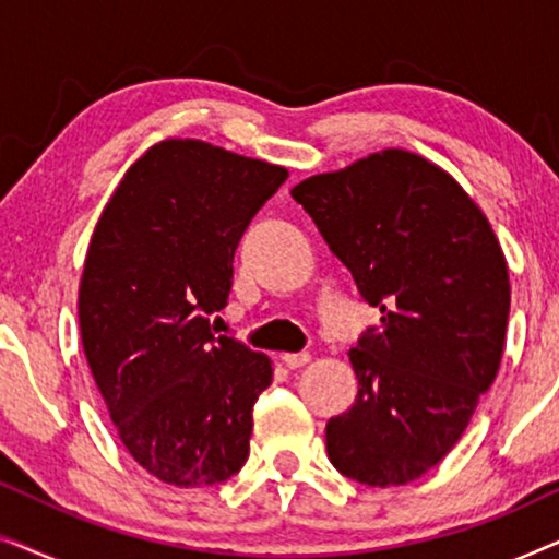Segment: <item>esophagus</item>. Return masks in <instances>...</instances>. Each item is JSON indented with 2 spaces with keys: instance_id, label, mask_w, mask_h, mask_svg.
<instances>
[{
  "instance_id": "obj_1",
  "label": "esophagus",
  "mask_w": 559,
  "mask_h": 559,
  "mask_svg": "<svg viewBox=\"0 0 559 559\" xmlns=\"http://www.w3.org/2000/svg\"><path fill=\"white\" fill-rule=\"evenodd\" d=\"M310 354H305V350H302V354H285V356H282V364H285L287 366V369H300V366H305V364H310Z\"/></svg>"
}]
</instances>
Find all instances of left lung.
Instances as JSON below:
<instances>
[{"label": "left lung", "instance_id": "left-lung-1", "mask_svg": "<svg viewBox=\"0 0 559 559\" xmlns=\"http://www.w3.org/2000/svg\"><path fill=\"white\" fill-rule=\"evenodd\" d=\"M293 198L381 310L348 354L358 394L325 425L328 457L358 484L404 486L450 453L499 373L507 259L473 198L415 152L312 175Z\"/></svg>", "mask_w": 559, "mask_h": 559}]
</instances>
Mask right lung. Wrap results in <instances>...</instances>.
I'll return each instance as SVG.
<instances>
[{
    "label": "right lung",
    "mask_w": 559,
    "mask_h": 559,
    "mask_svg": "<svg viewBox=\"0 0 559 559\" xmlns=\"http://www.w3.org/2000/svg\"><path fill=\"white\" fill-rule=\"evenodd\" d=\"M287 170L201 140H165L129 167L91 236L79 289L83 354L129 455L180 488L249 457L272 361L216 335L234 251Z\"/></svg>",
    "instance_id": "add662e5"
}]
</instances>
